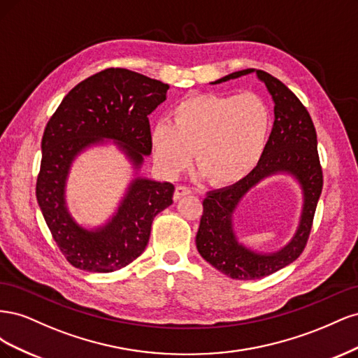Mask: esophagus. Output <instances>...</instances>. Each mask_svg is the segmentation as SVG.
<instances>
[{"label":"esophagus","instance_id":"34e87169","mask_svg":"<svg viewBox=\"0 0 358 358\" xmlns=\"http://www.w3.org/2000/svg\"><path fill=\"white\" fill-rule=\"evenodd\" d=\"M191 192H192V189L189 187H187V185H178L176 191H175V200H179L183 196H189Z\"/></svg>","mask_w":358,"mask_h":358}]
</instances>
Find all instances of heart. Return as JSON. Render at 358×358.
Instances as JSON below:
<instances>
[{
	"mask_svg": "<svg viewBox=\"0 0 358 358\" xmlns=\"http://www.w3.org/2000/svg\"><path fill=\"white\" fill-rule=\"evenodd\" d=\"M173 121H159L150 133L161 169L176 175L192 161L212 185L225 187L252 171L263 155L270 113L262 96L203 94L179 101Z\"/></svg>",
	"mask_w": 358,
	"mask_h": 358,
	"instance_id": "b5f03b06",
	"label": "heart"
}]
</instances>
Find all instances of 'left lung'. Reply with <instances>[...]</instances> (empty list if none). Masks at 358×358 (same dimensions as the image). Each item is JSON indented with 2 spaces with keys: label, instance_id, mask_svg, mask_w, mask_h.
I'll use <instances>...</instances> for the list:
<instances>
[{
  "label": "left lung",
  "instance_id": "left-lung-1",
  "mask_svg": "<svg viewBox=\"0 0 358 358\" xmlns=\"http://www.w3.org/2000/svg\"><path fill=\"white\" fill-rule=\"evenodd\" d=\"M254 69L231 73L213 83L252 73ZM275 101V122L257 167L234 185L210 191L203 201V215L196 237L200 255L224 275L239 280L262 279L288 266L305 251L313 216L322 191V169L317 149V131L306 107L279 79L257 70ZM278 171H288L302 183L306 206L296 236L282 252L262 256L236 243L231 215L244 194Z\"/></svg>",
  "mask_w": 358,
  "mask_h": 358
}]
</instances>
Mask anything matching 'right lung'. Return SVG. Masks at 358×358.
Listing matches in <instances>:
<instances>
[{
	"mask_svg": "<svg viewBox=\"0 0 358 358\" xmlns=\"http://www.w3.org/2000/svg\"><path fill=\"white\" fill-rule=\"evenodd\" d=\"M167 83L127 69H106L64 96L41 138L36 197L62 255L76 268L109 273L133 263L149 242L155 216L173 203L170 182L136 179L104 229L88 231L73 221L64 201L71 161L100 138L123 143L136 166L152 150L149 115L166 100Z\"/></svg>",
	"mask_w": 358,
	"mask_h": 358,
	"instance_id": "add662e5",
	"label": "right lung"
}]
</instances>
